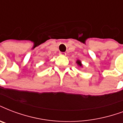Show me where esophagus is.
I'll return each mask as SVG.
<instances>
[{
	"label": "esophagus",
	"mask_w": 123,
	"mask_h": 123,
	"mask_svg": "<svg viewBox=\"0 0 123 123\" xmlns=\"http://www.w3.org/2000/svg\"><path fill=\"white\" fill-rule=\"evenodd\" d=\"M59 54L61 55H66V52H59Z\"/></svg>",
	"instance_id": "esophagus-1"
}]
</instances>
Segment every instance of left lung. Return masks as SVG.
<instances>
[{
  "label": "left lung",
  "mask_w": 123,
  "mask_h": 123,
  "mask_svg": "<svg viewBox=\"0 0 123 123\" xmlns=\"http://www.w3.org/2000/svg\"><path fill=\"white\" fill-rule=\"evenodd\" d=\"M76 62H77V64H78V66H80V67L82 66V64H81V62H80V61H79V60H77Z\"/></svg>",
  "instance_id": "left-lung-1"
}]
</instances>
